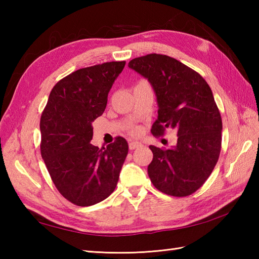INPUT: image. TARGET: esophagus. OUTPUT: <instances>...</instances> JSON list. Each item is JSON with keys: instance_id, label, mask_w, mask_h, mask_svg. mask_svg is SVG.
I'll return each mask as SVG.
<instances>
[{"instance_id": "obj_1", "label": "esophagus", "mask_w": 259, "mask_h": 259, "mask_svg": "<svg viewBox=\"0 0 259 259\" xmlns=\"http://www.w3.org/2000/svg\"><path fill=\"white\" fill-rule=\"evenodd\" d=\"M142 145L140 144V142H138V141H130L129 142V149L130 150H134V149H137V148H139V147H141Z\"/></svg>"}]
</instances>
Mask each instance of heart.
Segmentation results:
<instances>
[{
	"instance_id": "1",
	"label": "heart",
	"mask_w": 259,
	"mask_h": 259,
	"mask_svg": "<svg viewBox=\"0 0 259 259\" xmlns=\"http://www.w3.org/2000/svg\"><path fill=\"white\" fill-rule=\"evenodd\" d=\"M133 131H134V133H136V129H133Z\"/></svg>"
}]
</instances>
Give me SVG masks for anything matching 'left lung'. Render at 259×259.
Here are the masks:
<instances>
[{
    "label": "left lung",
    "instance_id": "left-lung-1",
    "mask_svg": "<svg viewBox=\"0 0 259 259\" xmlns=\"http://www.w3.org/2000/svg\"><path fill=\"white\" fill-rule=\"evenodd\" d=\"M128 67L148 79L156 93L158 119L152 135L177 130L176 146H149L151 183L163 194L189 196L205 184L221 153L223 122L210 87L196 71L163 54L136 58Z\"/></svg>",
    "mask_w": 259,
    "mask_h": 259
}]
</instances>
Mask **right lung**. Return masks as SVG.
Instances as JSON below:
<instances>
[{"label": "right lung", "instance_id": "obj_1", "mask_svg": "<svg viewBox=\"0 0 259 259\" xmlns=\"http://www.w3.org/2000/svg\"><path fill=\"white\" fill-rule=\"evenodd\" d=\"M124 61L76 70L53 87L40 121L41 155L53 184L76 206H92L112 194L128 155L122 137L101 148L91 144L92 122L103 113Z\"/></svg>", "mask_w": 259, "mask_h": 259}]
</instances>
